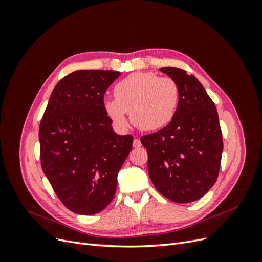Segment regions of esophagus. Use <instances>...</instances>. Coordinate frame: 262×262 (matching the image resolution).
Segmentation results:
<instances>
[{"mask_svg": "<svg viewBox=\"0 0 262 262\" xmlns=\"http://www.w3.org/2000/svg\"><path fill=\"white\" fill-rule=\"evenodd\" d=\"M141 145H142V144H141V141H140L139 139L136 138V139L133 140V146H134V147H140Z\"/></svg>", "mask_w": 262, "mask_h": 262, "instance_id": "obj_1", "label": "esophagus"}]
</instances>
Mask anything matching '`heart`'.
Segmentation results:
<instances>
[{"label": "heart", "mask_w": 262, "mask_h": 262, "mask_svg": "<svg viewBox=\"0 0 262 262\" xmlns=\"http://www.w3.org/2000/svg\"><path fill=\"white\" fill-rule=\"evenodd\" d=\"M178 99V86L171 78L153 72H134L115 86V98L104 100V110L119 129L126 128L130 113L139 129L155 131L172 120Z\"/></svg>", "instance_id": "obj_1"}]
</instances>
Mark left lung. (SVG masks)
I'll use <instances>...</instances> for the list:
<instances>
[{"label": "left lung", "mask_w": 262, "mask_h": 262, "mask_svg": "<svg viewBox=\"0 0 262 262\" xmlns=\"http://www.w3.org/2000/svg\"><path fill=\"white\" fill-rule=\"evenodd\" d=\"M160 71L175 81L179 99L172 120L141 138L148 154V175L167 199L193 202L219 176L223 140L216 107L195 76L173 67Z\"/></svg>", "instance_id": "obj_1"}]
</instances>
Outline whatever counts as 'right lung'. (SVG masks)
I'll return each mask as SVG.
<instances>
[{"mask_svg": "<svg viewBox=\"0 0 262 262\" xmlns=\"http://www.w3.org/2000/svg\"><path fill=\"white\" fill-rule=\"evenodd\" d=\"M117 71L78 70L55 85L39 126L41 167L61 202L74 213L104 210L132 149L131 134H117L104 95Z\"/></svg>", "mask_w": 262, "mask_h": 262, "instance_id": "right-lung-1", "label": "right lung"}]
</instances>
